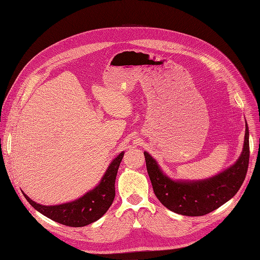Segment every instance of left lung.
Returning a JSON list of instances; mask_svg holds the SVG:
<instances>
[{"label": "left lung", "mask_w": 260, "mask_h": 260, "mask_svg": "<svg viewBox=\"0 0 260 260\" xmlns=\"http://www.w3.org/2000/svg\"><path fill=\"white\" fill-rule=\"evenodd\" d=\"M147 170L154 194L167 209L186 216H201L223 206L232 199L245 179L249 160L248 126L245 122L244 145L241 155L233 166L205 180H172L159 168L148 152Z\"/></svg>", "instance_id": "left-lung-1"}]
</instances>
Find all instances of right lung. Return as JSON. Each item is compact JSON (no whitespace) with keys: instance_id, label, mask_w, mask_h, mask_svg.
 <instances>
[{"instance_id":"add662e5","label":"right lung","mask_w":260,"mask_h":260,"mask_svg":"<svg viewBox=\"0 0 260 260\" xmlns=\"http://www.w3.org/2000/svg\"><path fill=\"white\" fill-rule=\"evenodd\" d=\"M124 152H121L110 162L98 186L71 203L56 206H43L28 198L23 191L22 193L28 204L35 210L56 223L71 227H83L92 224L107 212L112 205L115 195L114 182Z\"/></svg>"}]
</instances>
